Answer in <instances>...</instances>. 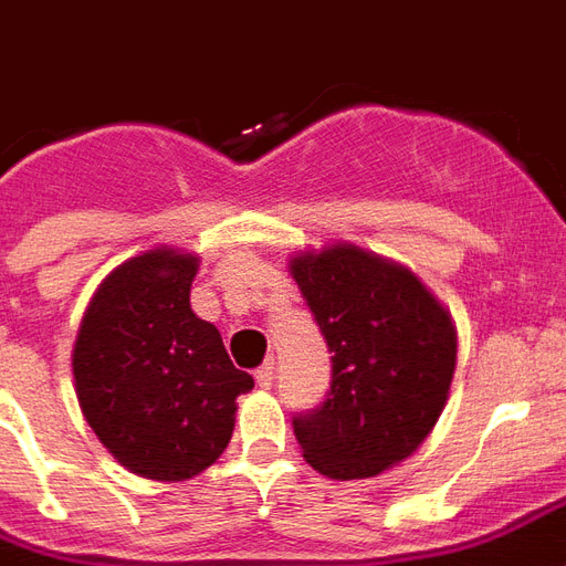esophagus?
I'll list each match as a JSON object with an SVG mask.
<instances>
[{"instance_id":"1","label":"esophagus","mask_w":566,"mask_h":566,"mask_svg":"<svg viewBox=\"0 0 566 566\" xmlns=\"http://www.w3.org/2000/svg\"><path fill=\"white\" fill-rule=\"evenodd\" d=\"M256 385L259 388H271V385H274V360H265V364L256 369Z\"/></svg>"}]
</instances>
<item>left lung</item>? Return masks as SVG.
Masks as SVG:
<instances>
[{
  "label": "left lung",
  "mask_w": 566,
  "mask_h": 566,
  "mask_svg": "<svg viewBox=\"0 0 566 566\" xmlns=\"http://www.w3.org/2000/svg\"><path fill=\"white\" fill-rule=\"evenodd\" d=\"M334 352L331 394L295 418L304 460L325 478H376L409 460L448 406L457 325L415 271L337 241L289 256Z\"/></svg>",
  "instance_id": "left-lung-1"
}]
</instances>
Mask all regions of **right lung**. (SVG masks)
Instances as JSON below:
<instances>
[{
	"label": "right lung",
	"mask_w": 566,
	"mask_h": 566,
	"mask_svg": "<svg viewBox=\"0 0 566 566\" xmlns=\"http://www.w3.org/2000/svg\"><path fill=\"white\" fill-rule=\"evenodd\" d=\"M199 256L155 248L113 268L76 331L74 388L97 441L148 480L197 478L235 429L253 376L232 367L220 331L190 310Z\"/></svg>",
	"instance_id": "1"
}]
</instances>
